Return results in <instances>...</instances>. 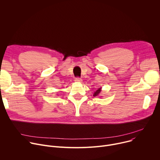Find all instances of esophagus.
Instances as JSON below:
<instances>
[{"label":"esophagus","instance_id":"34e87169","mask_svg":"<svg viewBox=\"0 0 160 160\" xmlns=\"http://www.w3.org/2000/svg\"><path fill=\"white\" fill-rule=\"evenodd\" d=\"M75 81L77 82H81L82 81V79L81 78H77L75 79Z\"/></svg>","mask_w":160,"mask_h":160}]
</instances>
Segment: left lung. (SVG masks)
<instances>
[{
	"instance_id": "left-lung-1",
	"label": "left lung",
	"mask_w": 160,
	"mask_h": 160,
	"mask_svg": "<svg viewBox=\"0 0 160 160\" xmlns=\"http://www.w3.org/2000/svg\"><path fill=\"white\" fill-rule=\"evenodd\" d=\"M101 92H102V88H98V89L94 92L93 96H94V97H98V96L100 95Z\"/></svg>"
}]
</instances>
